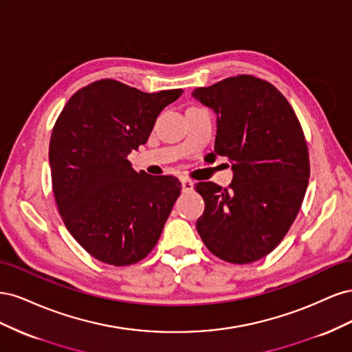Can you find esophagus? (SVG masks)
<instances>
[{
  "label": "esophagus",
  "instance_id": "esophagus-1",
  "mask_svg": "<svg viewBox=\"0 0 352 352\" xmlns=\"http://www.w3.org/2000/svg\"><path fill=\"white\" fill-rule=\"evenodd\" d=\"M182 190H184V192H190V190H194V182H192V180L182 179Z\"/></svg>",
  "mask_w": 352,
  "mask_h": 352
}]
</instances>
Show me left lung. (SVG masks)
Here are the masks:
<instances>
[{"label": "left lung", "instance_id": "left-lung-1", "mask_svg": "<svg viewBox=\"0 0 352 352\" xmlns=\"http://www.w3.org/2000/svg\"><path fill=\"white\" fill-rule=\"evenodd\" d=\"M192 97L217 114L212 155L228 157L229 188L198 182L206 208L197 230L216 257L233 264L270 254L292 226L310 177L300 120L272 83L251 74L197 88Z\"/></svg>", "mask_w": 352, "mask_h": 352}]
</instances>
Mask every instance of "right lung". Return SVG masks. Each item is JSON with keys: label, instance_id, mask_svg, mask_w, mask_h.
I'll use <instances>...</instances> for the list:
<instances>
[{"label": "right lung", "instance_id": "1", "mask_svg": "<svg viewBox=\"0 0 352 352\" xmlns=\"http://www.w3.org/2000/svg\"><path fill=\"white\" fill-rule=\"evenodd\" d=\"M182 92L146 94L101 79L73 94L60 113L50 141L52 190L67 230L94 258L131 265L158 242L180 182L135 172L127 155Z\"/></svg>", "mask_w": 352, "mask_h": 352}]
</instances>
